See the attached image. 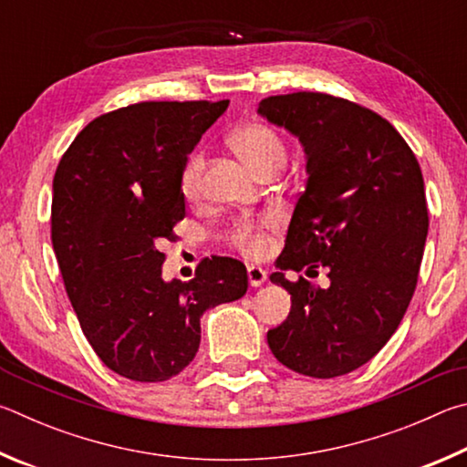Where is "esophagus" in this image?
<instances>
[{
  "label": "esophagus",
  "mask_w": 467,
  "mask_h": 467,
  "mask_svg": "<svg viewBox=\"0 0 467 467\" xmlns=\"http://www.w3.org/2000/svg\"><path fill=\"white\" fill-rule=\"evenodd\" d=\"M248 281L252 287H260L266 281V271L260 266H248Z\"/></svg>",
  "instance_id": "1"
}]
</instances>
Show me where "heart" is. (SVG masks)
<instances>
[{
  "label": "heart",
  "instance_id": "1",
  "mask_svg": "<svg viewBox=\"0 0 467 467\" xmlns=\"http://www.w3.org/2000/svg\"><path fill=\"white\" fill-rule=\"evenodd\" d=\"M229 143L235 150V153L248 163V168L254 174H263L265 170L283 166L285 161V145L281 141L279 133L273 127L265 125V122H246V125L238 127L229 137ZM204 168V155L202 151L191 153L186 160L182 174H180V188L186 199H196L201 192V178ZM271 219L260 221H240L229 232V240L234 246H238L244 254L248 256H263L268 246L266 229L271 227Z\"/></svg>",
  "mask_w": 467,
  "mask_h": 467
}]
</instances>
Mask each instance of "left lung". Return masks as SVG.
Returning <instances> with one entry per match:
<instances>
[{
    "label": "left lung",
    "instance_id": "1",
    "mask_svg": "<svg viewBox=\"0 0 467 467\" xmlns=\"http://www.w3.org/2000/svg\"><path fill=\"white\" fill-rule=\"evenodd\" d=\"M258 114L299 139L307 171L271 275L291 312L268 330V347L296 373L338 378L386 347L414 296L429 234L422 171L386 119L345 98L268 96ZM317 267L328 290L284 275Z\"/></svg>",
    "mask_w": 467,
    "mask_h": 467
}]
</instances>
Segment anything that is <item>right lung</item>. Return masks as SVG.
Listing matches in <instances>:
<instances>
[{"instance_id":"obj_1","label":"right lung","mask_w":467,"mask_h":467,"mask_svg":"<svg viewBox=\"0 0 467 467\" xmlns=\"http://www.w3.org/2000/svg\"><path fill=\"white\" fill-rule=\"evenodd\" d=\"M219 102H139L94 119L73 139L53 178L51 240L81 330L122 378H174L201 345V316L246 296L240 260L204 258L194 279L163 281L184 219L180 174Z\"/></svg>"}]
</instances>
